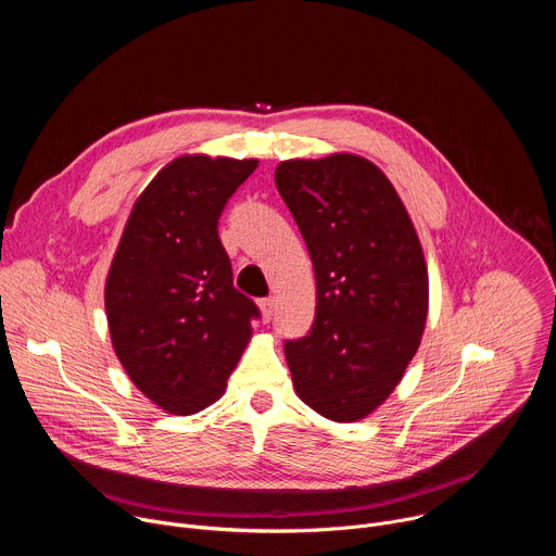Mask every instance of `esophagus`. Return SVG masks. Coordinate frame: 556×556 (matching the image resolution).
Returning a JSON list of instances; mask_svg holds the SVG:
<instances>
[{
	"label": "esophagus",
	"mask_w": 556,
	"mask_h": 556,
	"mask_svg": "<svg viewBox=\"0 0 556 556\" xmlns=\"http://www.w3.org/2000/svg\"><path fill=\"white\" fill-rule=\"evenodd\" d=\"M260 309H262L264 321L268 324V321L273 319V314H275V299H273V296H268V299H260Z\"/></svg>",
	"instance_id": "esophagus-1"
}]
</instances>
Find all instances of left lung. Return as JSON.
<instances>
[{"label": "left lung", "mask_w": 556, "mask_h": 556, "mask_svg": "<svg viewBox=\"0 0 556 556\" xmlns=\"http://www.w3.org/2000/svg\"><path fill=\"white\" fill-rule=\"evenodd\" d=\"M275 182L316 279L314 326L283 348L294 391L328 420L358 422L420 348L429 314L420 237L399 191L363 155L290 157Z\"/></svg>", "instance_id": "8db88e82"}]
</instances>
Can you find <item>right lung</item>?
I'll list each match as a JSON object with an SVG mask.
<instances>
[{
	"label": "right lung",
	"instance_id": "1",
	"mask_svg": "<svg viewBox=\"0 0 556 556\" xmlns=\"http://www.w3.org/2000/svg\"><path fill=\"white\" fill-rule=\"evenodd\" d=\"M257 157L185 153L136 198L105 279L116 358L157 409L191 416L226 391L257 305L232 286L217 219Z\"/></svg>",
	"mask_w": 556,
	"mask_h": 556
}]
</instances>
